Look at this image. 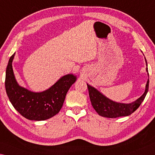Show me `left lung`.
Returning <instances> with one entry per match:
<instances>
[{"mask_svg": "<svg viewBox=\"0 0 155 155\" xmlns=\"http://www.w3.org/2000/svg\"><path fill=\"white\" fill-rule=\"evenodd\" d=\"M146 63V72L148 73L149 78V74L148 70V64L147 61L145 58ZM88 91L90 101L94 109L96 110L100 116L107 118H117L120 117L129 116L133 113L141 104L148 93L149 87V78L147 81L145 92L139 99L135 100L134 101L130 104H124V103H118L114 101L111 99L105 97L101 92L96 89L95 87L91 86L87 84Z\"/></svg>", "mask_w": 155, "mask_h": 155, "instance_id": "obj_1", "label": "left lung"}]
</instances>
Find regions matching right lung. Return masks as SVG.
Masks as SVG:
<instances>
[{
	"label": "right lung",
	"instance_id": "add662e5",
	"mask_svg": "<svg viewBox=\"0 0 155 155\" xmlns=\"http://www.w3.org/2000/svg\"><path fill=\"white\" fill-rule=\"evenodd\" d=\"M14 56L15 53L9 58L5 82L7 94L14 108L25 118L34 121H44L58 114L68 91L77 81V76L66 74L46 90L32 92L17 82L12 68Z\"/></svg>",
	"mask_w": 155,
	"mask_h": 155
}]
</instances>
